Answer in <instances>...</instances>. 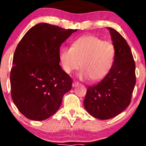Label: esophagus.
Instances as JSON below:
<instances>
[{
  "mask_svg": "<svg viewBox=\"0 0 146 146\" xmlns=\"http://www.w3.org/2000/svg\"><path fill=\"white\" fill-rule=\"evenodd\" d=\"M78 84H79L78 82H75V81H73V84H72V86H73V87H75V86H78Z\"/></svg>",
  "mask_w": 146,
  "mask_h": 146,
  "instance_id": "1",
  "label": "esophagus"
}]
</instances>
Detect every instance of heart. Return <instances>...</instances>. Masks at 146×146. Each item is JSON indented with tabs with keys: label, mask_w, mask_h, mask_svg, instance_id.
Returning <instances> with one entry per match:
<instances>
[{
	"label": "heart",
	"mask_w": 146,
	"mask_h": 146,
	"mask_svg": "<svg viewBox=\"0 0 146 146\" xmlns=\"http://www.w3.org/2000/svg\"><path fill=\"white\" fill-rule=\"evenodd\" d=\"M115 48L113 44L95 36L79 38L72 44L71 48L60 49V62L63 71L71 73L80 68L78 78L82 80L91 79L100 81L108 75L113 65Z\"/></svg>",
	"instance_id": "obj_1"
}]
</instances>
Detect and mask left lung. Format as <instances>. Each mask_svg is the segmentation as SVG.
I'll return each mask as SVG.
<instances>
[{
    "instance_id": "obj_1",
    "label": "left lung",
    "mask_w": 146,
    "mask_h": 146,
    "mask_svg": "<svg viewBox=\"0 0 146 146\" xmlns=\"http://www.w3.org/2000/svg\"><path fill=\"white\" fill-rule=\"evenodd\" d=\"M107 29L115 48L113 65L100 82L88 87L84 101L87 112L102 120L117 116L128 106L136 84L135 64L130 46L116 30Z\"/></svg>"
}]
</instances>
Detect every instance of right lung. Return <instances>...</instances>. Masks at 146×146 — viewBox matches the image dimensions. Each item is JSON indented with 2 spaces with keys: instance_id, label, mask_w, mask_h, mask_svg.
Masks as SVG:
<instances>
[{
  "instance_id": "1",
  "label": "right lung",
  "mask_w": 146,
  "mask_h": 146,
  "mask_svg": "<svg viewBox=\"0 0 146 146\" xmlns=\"http://www.w3.org/2000/svg\"><path fill=\"white\" fill-rule=\"evenodd\" d=\"M77 29L38 23L18 43L10 73L14 104L27 118L46 119L59 109L72 87L71 77L59 64L60 47Z\"/></svg>"
}]
</instances>
